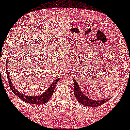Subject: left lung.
I'll return each instance as SVG.
<instances>
[{
    "label": "left lung",
    "instance_id": "obj_1",
    "mask_svg": "<svg viewBox=\"0 0 130 130\" xmlns=\"http://www.w3.org/2000/svg\"><path fill=\"white\" fill-rule=\"evenodd\" d=\"M73 80L74 82V95L75 97L76 98L77 101L84 105L88 106H99L102 105V104H104L107 101H108L111 98H108V99H105L103 100H93L90 99V98L88 97L86 95H84L83 93L80 89L79 88L78 83L76 81V80L73 78Z\"/></svg>",
    "mask_w": 130,
    "mask_h": 130
}]
</instances>
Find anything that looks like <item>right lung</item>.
I'll return each instance as SVG.
<instances>
[{
	"mask_svg": "<svg viewBox=\"0 0 130 130\" xmlns=\"http://www.w3.org/2000/svg\"><path fill=\"white\" fill-rule=\"evenodd\" d=\"M8 59V57H7ZM6 74H7V76L9 85H10V88L12 92L14 93L16 96H17L19 98H20L21 100L24 101V102L28 103L29 104H45L46 103L50 100L51 97L53 95L54 93V89L55 88L56 85L57 83L59 81V79L60 78H58L57 79L54 80L50 86V88H49L47 91H46L44 92H43L42 94L39 96H26L24 95V94L21 93L19 91L16 90L15 88L13 86L11 80L10 79V75L8 74V68H7V61H6Z\"/></svg>",
	"mask_w": 130,
	"mask_h": 130,
	"instance_id": "right-lung-1",
	"label": "right lung"
}]
</instances>
